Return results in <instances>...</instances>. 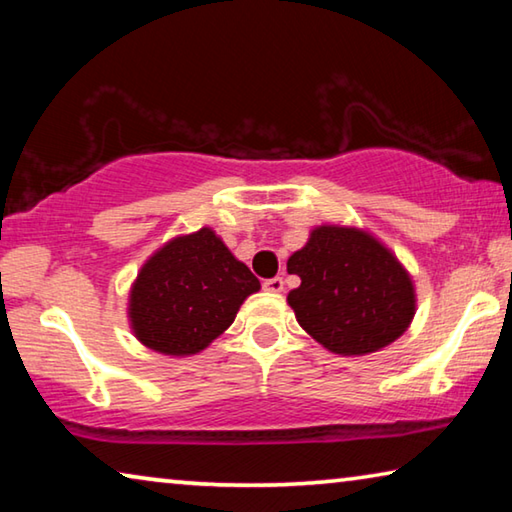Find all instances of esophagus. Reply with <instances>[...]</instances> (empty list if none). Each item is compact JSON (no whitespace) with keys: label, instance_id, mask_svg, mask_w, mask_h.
Listing matches in <instances>:
<instances>
[{"label":"esophagus","instance_id":"1","mask_svg":"<svg viewBox=\"0 0 512 512\" xmlns=\"http://www.w3.org/2000/svg\"><path fill=\"white\" fill-rule=\"evenodd\" d=\"M262 287L268 293H282L284 291V280H282V277H271V280H264Z\"/></svg>","mask_w":512,"mask_h":512}]
</instances>
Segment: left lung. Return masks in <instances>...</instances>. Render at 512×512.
Listing matches in <instances>:
<instances>
[{"label":"left lung","instance_id":"1","mask_svg":"<svg viewBox=\"0 0 512 512\" xmlns=\"http://www.w3.org/2000/svg\"><path fill=\"white\" fill-rule=\"evenodd\" d=\"M287 271L300 277L287 296L300 327L334 354L361 357L386 348L415 316L409 271L366 230L318 225L289 257Z\"/></svg>","mask_w":512,"mask_h":512}]
</instances>
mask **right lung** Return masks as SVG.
<instances>
[{
	"instance_id": "obj_1",
	"label": "right lung",
	"mask_w": 512,
	"mask_h": 512,
	"mask_svg": "<svg viewBox=\"0 0 512 512\" xmlns=\"http://www.w3.org/2000/svg\"><path fill=\"white\" fill-rule=\"evenodd\" d=\"M259 280L212 228L173 237L146 259L128 296L137 341L169 357L205 350L232 325Z\"/></svg>"
}]
</instances>
